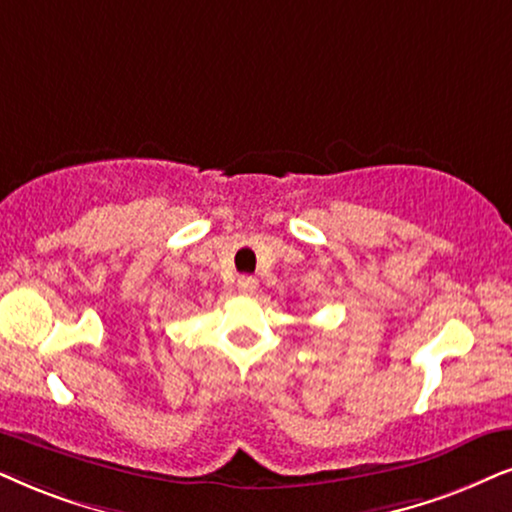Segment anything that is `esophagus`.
Listing matches in <instances>:
<instances>
[{
    "label": "esophagus",
    "mask_w": 512,
    "mask_h": 512,
    "mask_svg": "<svg viewBox=\"0 0 512 512\" xmlns=\"http://www.w3.org/2000/svg\"><path fill=\"white\" fill-rule=\"evenodd\" d=\"M238 290L243 295H252L257 290V278L255 276H241L238 278Z\"/></svg>",
    "instance_id": "obj_1"
}]
</instances>
